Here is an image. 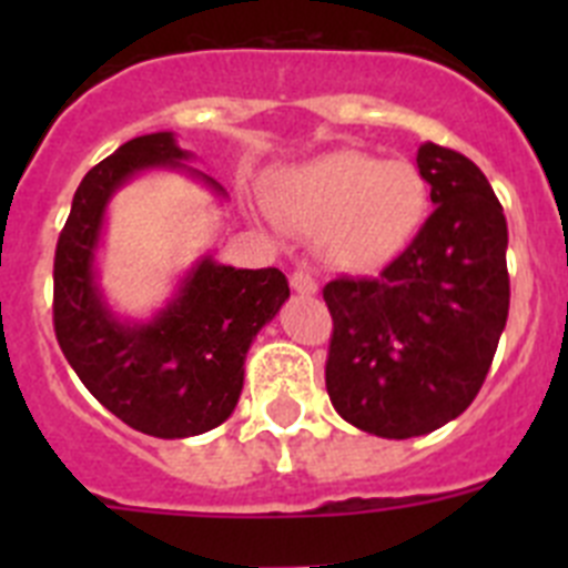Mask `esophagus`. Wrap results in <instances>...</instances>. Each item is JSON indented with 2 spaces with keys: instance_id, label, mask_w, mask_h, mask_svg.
I'll use <instances>...</instances> for the list:
<instances>
[{
  "instance_id": "1",
  "label": "esophagus",
  "mask_w": 568,
  "mask_h": 568,
  "mask_svg": "<svg viewBox=\"0 0 568 568\" xmlns=\"http://www.w3.org/2000/svg\"><path fill=\"white\" fill-rule=\"evenodd\" d=\"M290 284H293L295 293H301V295L318 293V281H315L310 273H304V270H295V273L290 275Z\"/></svg>"
}]
</instances>
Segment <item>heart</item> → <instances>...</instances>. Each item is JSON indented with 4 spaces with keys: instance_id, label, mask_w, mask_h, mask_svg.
<instances>
[{
    "instance_id": "b5f03b06",
    "label": "heart",
    "mask_w": 568,
    "mask_h": 568,
    "mask_svg": "<svg viewBox=\"0 0 568 568\" xmlns=\"http://www.w3.org/2000/svg\"><path fill=\"white\" fill-rule=\"evenodd\" d=\"M275 204L284 222L324 239L335 264L378 270L418 235L429 213V182L406 159L335 150L284 175Z\"/></svg>"
}]
</instances>
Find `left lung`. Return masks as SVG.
I'll return each instance as SVG.
<instances>
[{
    "instance_id": "1",
    "label": "left lung",
    "mask_w": 568,
    "mask_h": 568,
    "mask_svg": "<svg viewBox=\"0 0 568 568\" xmlns=\"http://www.w3.org/2000/svg\"><path fill=\"white\" fill-rule=\"evenodd\" d=\"M418 168L435 210L375 278L324 287L335 413L378 438H415L458 418L489 373L509 315L506 215L464 153L426 142Z\"/></svg>"
}]
</instances>
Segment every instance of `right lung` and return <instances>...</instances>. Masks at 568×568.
Returning a JSON list of instances; mask_svg holds the SVG:
<instances>
[{"instance_id": "add662e5", "label": "right lung", "mask_w": 568, "mask_h": 568, "mask_svg": "<svg viewBox=\"0 0 568 568\" xmlns=\"http://www.w3.org/2000/svg\"><path fill=\"white\" fill-rule=\"evenodd\" d=\"M173 133H148L88 170L53 258V329L68 364L93 398L153 438H190L224 424L244 386V358L258 329L290 298L275 267L235 270L204 255L148 324L119 321L97 284L104 210L135 173L190 170ZM210 190L224 187L190 170Z\"/></svg>"}]
</instances>
